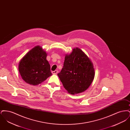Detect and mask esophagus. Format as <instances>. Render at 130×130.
Instances as JSON below:
<instances>
[{
  "mask_svg": "<svg viewBox=\"0 0 130 130\" xmlns=\"http://www.w3.org/2000/svg\"><path fill=\"white\" fill-rule=\"evenodd\" d=\"M57 73H58V71L57 70H55V71L52 72V74H57Z\"/></svg>",
  "mask_w": 130,
  "mask_h": 130,
  "instance_id": "obj_1",
  "label": "esophagus"
}]
</instances>
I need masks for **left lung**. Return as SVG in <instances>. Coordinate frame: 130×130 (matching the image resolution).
<instances>
[{"label":"left lung","instance_id":"left-lung-1","mask_svg":"<svg viewBox=\"0 0 130 130\" xmlns=\"http://www.w3.org/2000/svg\"><path fill=\"white\" fill-rule=\"evenodd\" d=\"M57 75L68 93L74 94L84 92L90 86L94 70L86 55L76 48L65 56L63 67Z\"/></svg>","mask_w":130,"mask_h":130}]
</instances>
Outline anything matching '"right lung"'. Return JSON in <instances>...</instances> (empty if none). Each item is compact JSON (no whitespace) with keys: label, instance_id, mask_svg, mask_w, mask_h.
<instances>
[{"label":"right lung","instance_id":"obj_1","mask_svg":"<svg viewBox=\"0 0 130 130\" xmlns=\"http://www.w3.org/2000/svg\"><path fill=\"white\" fill-rule=\"evenodd\" d=\"M46 57V52L37 46L21 59L19 64V72L26 83L37 85L52 75L50 65Z\"/></svg>","mask_w":130,"mask_h":130}]
</instances>
